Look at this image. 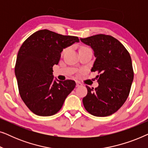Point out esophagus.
Instances as JSON below:
<instances>
[{
    "instance_id": "obj_1",
    "label": "esophagus",
    "mask_w": 148,
    "mask_h": 148,
    "mask_svg": "<svg viewBox=\"0 0 148 148\" xmlns=\"http://www.w3.org/2000/svg\"><path fill=\"white\" fill-rule=\"evenodd\" d=\"M82 86V83H80L79 82H76V86L77 87H79V86Z\"/></svg>"
}]
</instances>
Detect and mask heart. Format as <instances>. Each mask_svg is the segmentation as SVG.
Segmentation results:
<instances>
[{
  "mask_svg": "<svg viewBox=\"0 0 148 148\" xmlns=\"http://www.w3.org/2000/svg\"><path fill=\"white\" fill-rule=\"evenodd\" d=\"M82 48H87V47H82Z\"/></svg>",
  "mask_w": 148,
  "mask_h": 148,
  "instance_id": "b5f03b06",
  "label": "heart"
}]
</instances>
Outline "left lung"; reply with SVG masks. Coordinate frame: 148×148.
Wrapping results in <instances>:
<instances>
[{
	"instance_id": "left-lung-1",
	"label": "left lung",
	"mask_w": 148,
	"mask_h": 148,
	"mask_svg": "<svg viewBox=\"0 0 148 148\" xmlns=\"http://www.w3.org/2000/svg\"><path fill=\"white\" fill-rule=\"evenodd\" d=\"M81 41L90 46L96 57L92 71H98L99 86H86L87 96L83 104L91 114L107 116L116 112L128 98L133 80L130 54L125 46L112 36L98 34Z\"/></svg>"
}]
</instances>
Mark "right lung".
Segmentation results:
<instances>
[{"instance_id":"add662e5","label":"right lung","mask_w":148,"mask_h":148,"mask_svg":"<svg viewBox=\"0 0 148 148\" xmlns=\"http://www.w3.org/2000/svg\"><path fill=\"white\" fill-rule=\"evenodd\" d=\"M79 42L76 36L42 29L27 38L19 48L15 66L18 88L22 100L35 114H55L75 87L73 80L54 81L52 67L58 63L64 48Z\"/></svg>"}]
</instances>
